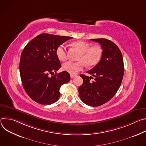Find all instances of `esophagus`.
Instances as JSON below:
<instances>
[{
	"instance_id": "34e87169",
	"label": "esophagus",
	"mask_w": 146,
	"mask_h": 146,
	"mask_svg": "<svg viewBox=\"0 0 146 146\" xmlns=\"http://www.w3.org/2000/svg\"><path fill=\"white\" fill-rule=\"evenodd\" d=\"M76 75H75V74H70V77H71L72 78H74V77H76Z\"/></svg>"
}]
</instances>
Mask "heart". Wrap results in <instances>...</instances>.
Returning a JSON list of instances; mask_svg holds the SVG:
<instances>
[{"label": "heart", "mask_w": 146, "mask_h": 146, "mask_svg": "<svg viewBox=\"0 0 146 146\" xmlns=\"http://www.w3.org/2000/svg\"><path fill=\"white\" fill-rule=\"evenodd\" d=\"M72 45L81 53L78 58L80 61L65 62L62 66L64 70L71 74H75L84 69V63L88 66H94L99 63L102 55V50L100 47L98 46L91 47L88 43L83 41H76ZM56 54L59 60L62 61L66 60L67 51L65 46L63 44L59 46L56 50Z\"/></svg>", "instance_id": "1"}]
</instances>
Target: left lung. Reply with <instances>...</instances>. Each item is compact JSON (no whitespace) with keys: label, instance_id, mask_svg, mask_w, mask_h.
I'll return each instance as SVG.
<instances>
[{"label":"left lung","instance_id":"obj_1","mask_svg":"<svg viewBox=\"0 0 146 146\" xmlns=\"http://www.w3.org/2000/svg\"><path fill=\"white\" fill-rule=\"evenodd\" d=\"M99 43L103 49L99 63L87 72L95 77L81 74L82 84L78 88L79 96L86 105L96 107L109 101L117 93L123 78L124 65L121 52L118 46L106 38L91 39Z\"/></svg>","mask_w":146,"mask_h":146}]
</instances>
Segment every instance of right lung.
<instances>
[{
  "mask_svg": "<svg viewBox=\"0 0 146 146\" xmlns=\"http://www.w3.org/2000/svg\"><path fill=\"white\" fill-rule=\"evenodd\" d=\"M72 37L42 33L31 40L25 47L19 62L20 76L28 96L41 105H51L60 97L62 85L69 82L70 76L64 71L56 54L57 47ZM56 73L51 78L50 74Z\"/></svg>",
  "mask_w": 146,
  "mask_h": 146,
  "instance_id": "obj_1",
  "label": "right lung"
}]
</instances>
